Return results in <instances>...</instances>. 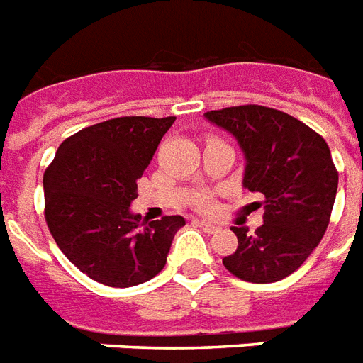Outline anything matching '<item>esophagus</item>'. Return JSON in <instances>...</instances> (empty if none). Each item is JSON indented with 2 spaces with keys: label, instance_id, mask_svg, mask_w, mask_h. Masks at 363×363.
I'll list each match as a JSON object with an SVG mask.
<instances>
[{
  "label": "esophagus",
  "instance_id": "esophagus-1",
  "mask_svg": "<svg viewBox=\"0 0 363 363\" xmlns=\"http://www.w3.org/2000/svg\"><path fill=\"white\" fill-rule=\"evenodd\" d=\"M194 223L198 225V227H202L206 233H217V230H219L217 225H213V223H209V221H203V219H196Z\"/></svg>",
  "mask_w": 363,
  "mask_h": 363
}]
</instances>
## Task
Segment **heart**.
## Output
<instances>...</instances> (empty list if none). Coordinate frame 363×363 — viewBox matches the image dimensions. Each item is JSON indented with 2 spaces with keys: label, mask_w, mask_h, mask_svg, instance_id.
<instances>
[{
  "label": "heart",
  "mask_w": 363,
  "mask_h": 363,
  "mask_svg": "<svg viewBox=\"0 0 363 363\" xmlns=\"http://www.w3.org/2000/svg\"><path fill=\"white\" fill-rule=\"evenodd\" d=\"M209 198L208 196H202V198H200V200H198V206H200V208H209Z\"/></svg>",
  "instance_id": "b5f03b06"
}]
</instances>
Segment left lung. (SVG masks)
I'll return each instance as SVG.
<instances>
[{
  "label": "left lung",
  "mask_w": 363,
  "mask_h": 363,
  "mask_svg": "<svg viewBox=\"0 0 363 363\" xmlns=\"http://www.w3.org/2000/svg\"><path fill=\"white\" fill-rule=\"evenodd\" d=\"M246 157L242 184L264 194V225L233 227L238 246L223 265L248 283H275L304 264L323 238L339 186L331 150L315 130L279 109L236 106L208 111Z\"/></svg>",
  "instance_id": "left-lung-1"
}]
</instances>
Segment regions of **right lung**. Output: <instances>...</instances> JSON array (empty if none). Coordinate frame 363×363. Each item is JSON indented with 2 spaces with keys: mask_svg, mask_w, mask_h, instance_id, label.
Returning a JSON list of instances; mask_svg holds the SVG:
<instances>
[{
  "mask_svg": "<svg viewBox=\"0 0 363 363\" xmlns=\"http://www.w3.org/2000/svg\"><path fill=\"white\" fill-rule=\"evenodd\" d=\"M174 117H117L61 142L44 173L45 223L84 275L127 289L154 279L184 217L140 221L130 211L144 169Z\"/></svg>",
  "mask_w": 363,
  "mask_h": 363,
  "instance_id": "obj_1",
  "label": "right lung"
}]
</instances>
